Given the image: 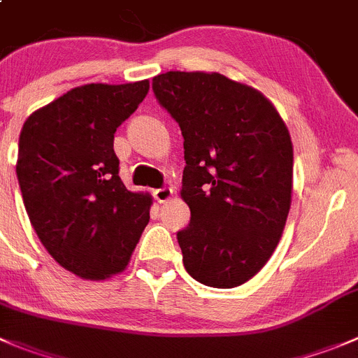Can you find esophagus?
<instances>
[{"label": "esophagus", "instance_id": "34e87169", "mask_svg": "<svg viewBox=\"0 0 358 358\" xmlns=\"http://www.w3.org/2000/svg\"><path fill=\"white\" fill-rule=\"evenodd\" d=\"M152 195H155L156 202L165 203L172 199L173 192H172V188H159V189H155V192H152Z\"/></svg>", "mask_w": 358, "mask_h": 358}]
</instances>
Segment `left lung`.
I'll list each match as a JSON object with an SVG mask.
<instances>
[{
  "label": "left lung",
  "mask_w": 358,
  "mask_h": 358,
  "mask_svg": "<svg viewBox=\"0 0 358 358\" xmlns=\"http://www.w3.org/2000/svg\"><path fill=\"white\" fill-rule=\"evenodd\" d=\"M152 91L185 137L181 199L192 220L177 241L186 271L207 287H241L287 224L290 131L264 93L216 71L159 73Z\"/></svg>",
  "instance_id": "obj_1"
}]
</instances>
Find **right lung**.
<instances>
[{
	"label": "right lung",
	"mask_w": 358,
	"mask_h": 358,
	"mask_svg": "<svg viewBox=\"0 0 358 358\" xmlns=\"http://www.w3.org/2000/svg\"><path fill=\"white\" fill-rule=\"evenodd\" d=\"M149 91V80L86 84L33 112L22 124L17 179L24 207L50 257L83 279L124 271L152 199L126 189L114 134Z\"/></svg>",
	"instance_id": "1"
}]
</instances>
